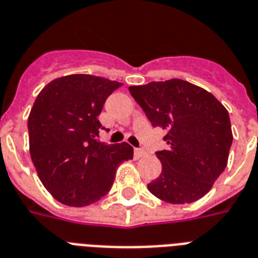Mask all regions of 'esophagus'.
Wrapping results in <instances>:
<instances>
[{
	"label": "esophagus",
	"mask_w": 258,
	"mask_h": 258,
	"mask_svg": "<svg viewBox=\"0 0 258 258\" xmlns=\"http://www.w3.org/2000/svg\"><path fill=\"white\" fill-rule=\"evenodd\" d=\"M134 155H135V159H140L146 155V151L142 150V148H136V150L134 151Z\"/></svg>",
	"instance_id": "34e87169"
}]
</instances>
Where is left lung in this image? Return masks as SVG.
I'll return each instance as SVG.
<instances>
[{"mask_svg":"<svg viewBox=\"0 0 258 258\" xmlns=\"http://www.w3.org/2000/svg\"><path fill=\"white\" fill-rule=\"evenodd\" d=\"M128 90L151 124L167 133L168 150L156 152L162 173L148 190L171 204L202 199L227 167L233 140L227 108L207 90L181 79Z\"/></svg>","mask_w":258,"mask_h":258,"instance_id":"8db88e82","label":"left lung"}]
</instances>
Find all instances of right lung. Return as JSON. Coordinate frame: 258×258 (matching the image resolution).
Wrapping results in <instances>:
<instances>
[{
	"mask_svg": "<svg viewBox=\"0 0 258 258\" xmlns=\"http://www.w3.org/2000/svg\"><path fill=\"white\" fill-rule=\"evenodd\" d=\"M122 83L89 74L51 81L29 115L30 156L51 196L69 207H86L107 195L120 163L134 158L128 143L96 139L98 115Z\"/></svg>",
	"mask_w": 258,
	"mask_h": 258,
	"instance_id": "add662e5",
	"label": "right lung"
}]
</instances>
